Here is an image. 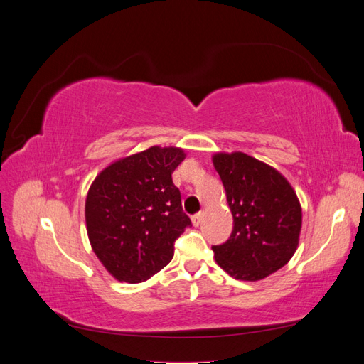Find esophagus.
<instances>
[{
    "mask_svg": "<svg viewBox=\"0 0 364 364\" xmlns=\"http://www.w3.org/2000/svg\"><path fill=\"white\" fill-rule=\"evenodd\" d=\"M202 218H203V213H197L191 217V222L194 226H199L202 223Z\"/></svg>",
    "mask_w": 364,
    "mask_h": 364,
    "instance_id": "esophagus-1",
    "label": "esophagus"
}]
</instances>
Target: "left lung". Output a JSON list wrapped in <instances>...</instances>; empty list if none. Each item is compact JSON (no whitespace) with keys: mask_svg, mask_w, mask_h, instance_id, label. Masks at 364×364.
<instances>
[{"mask_svg":"<svg viewBox=\"0 0 364 364\" xmlns=\"http://www.w3.org/2000/svg\"><path fill=\"white\" fill-rule=\"evenodd\" d=\"M214 167L223 182L234 229L213 246L215 261L241 281H259L284 267L299 243L302 209L284 176L246 153H217Z\"/></svg>","mask_w":364,"mask_h":364,"instance_id":"1","label":"left lung"}]
</instances>
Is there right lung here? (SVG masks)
I'll return each instance as SVG.
<instances>
[{"instance_id":"add662e5","label":"right lung","mask_w":364,"mask_h":364,"mask_svg":"<svg viewBox=\"0 0 364 364\" xmlns=\"http://www.w3.org/2000/svg\"><path fill=\"white\" fill-rule=\"evenodd\" d=\"M178 147H150L109 165L87 191L85 217L97 258L118 281L141 282L171 261L174 241L191 226L171 173Z\"/></svg>"}]
</instances>
